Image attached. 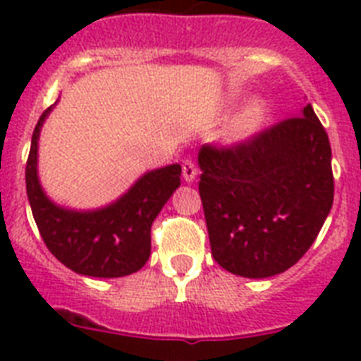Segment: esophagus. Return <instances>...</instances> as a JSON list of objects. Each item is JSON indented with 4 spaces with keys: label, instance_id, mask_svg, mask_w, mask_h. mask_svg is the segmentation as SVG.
<instances>
[{
    "label": "esophagus",
    "instance_id": "obj_1",
    "mask_svg": "<svg viewBox=\"0 0 361 361\" xmlns=\"http://www.w3.org/2000/svg\"><path fill=\"white\" fill-rule=\"evenodd\" d=\"M181 174H183V180L185 181H192L197 178L198 174V166L195 163V159L185 157L183 159V163H181Z\"/></svg>",
    "mask_w": 361,
    "mask_h": 361
}]
</instances>
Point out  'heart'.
Here are the masks:
<instances>
[{
  "instance_id": "heart-1",
  "label": "heart",
  "mask_w": 361,
  "mask_h": 361,
  "mask_svg": "<svg viewBox=\"0 0 361 361\" xmlns=\"http://www.w3.org/2000/svg\"><path fill=\"white\" fill-rule=\"evenodd\" d=\"M262 114L264 112L260 104H252V106L245 109L240 116H238L236 121H234V133H236V135H247V133H251V130L260 123Z\"/></svg>"
}]
</instances>
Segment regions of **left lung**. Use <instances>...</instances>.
<instances>
[{"instance_id":"1","label":"left lung","mask_w":361,"mask_h":361,"mask_svg":"<svg viewBox=\"0 0 361 361\" xmlns=\"http://www.w3.org/2000/svg\"><path fill=\"white\" fill-rule=\"evenodd\" d=\"M198 164L212 255L241 277L292 268L334 204L330 140L311 104L245 140L206 144Z\"/></svg>"}]
</instances>
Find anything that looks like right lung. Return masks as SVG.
<instances>
[{
	"mask_svg": "<svg viewBox=\"0 0 361 361\" xmlns=\"http://www.w3.org/2000/svg\"><path fill=\"white\" fill-rule=\"evenodd\" d=\"M50 109L42 112L31 136L25 163V189L33 219L48 251L59 262L90 277H123L138 271L152 252V225L172 192L180 187L181 166L147 172L127 195L97 212L58 208L37 180V140Z\"/></svg>",
	"mask_w": 361,
	"mask_h": 361,
	"instance_id": "right-lung-1",
	"label": "right lung"
}]
</instances>
